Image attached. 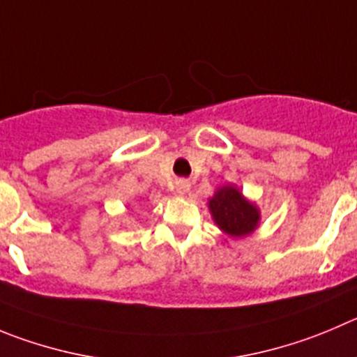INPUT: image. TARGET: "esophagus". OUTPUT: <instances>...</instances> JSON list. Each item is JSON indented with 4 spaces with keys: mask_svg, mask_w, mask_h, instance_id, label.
Returning <instances> with one entry per match:
<instances>
[{
    "mask_svg": "<svg viewBox=\"0 0 357 357\" xmlns=\"http://www.w3.org/2000/svg\"><path fill=\"white\" fill-rule=\"evenodd\" d=\"M188 190H190V183L188 181H178V183H176V194L185 195Z\"/></svg>",
    "mask_w": 357,
    "mask_h": 357,
    "instance_id": "obj_1",
    "label": "esophagus"
}]
</instances>
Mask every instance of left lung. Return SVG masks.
<instances>
[{
  "label": "left lung",
  "mask_w": 357,
  "mask_h": 357,
  "mask_svg": "<svg viewBox=\"0 0 357 357\" xmlns=\"http://www.w3.org/2000/svg\"><path fill=\"white\" fill-rule=\"evenodd\" d=\"M215 224L231 238H245L259 227L261 211L236 186H222L208 202Z\"/></svg>",
  "instance_id": "obj_1"
}]
</instances>
